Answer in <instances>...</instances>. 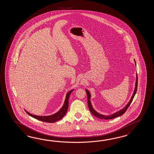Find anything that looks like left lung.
I'll return each mask as SVG.
<instances>
[{
	"label": "left lung",
	"mask_w": 154,
	"mask_h": 154,
	"mask_svg": "<svg viewBox=\"0 0 154 154\" xmlns=\"http://www.w3.org/2000/svg\"><path fill=\"white\" fill-rule=\"evenodd\" d=\"M134 62L135 63V65H136V62L134 60ZM137 76H136V82H135V89H134V92H133V94L132 95L131 97L130 101L128 102V104L126 105L125 106V107L123 108H122L121 110L115 113L114 114L111 115H109V116H105V115H101V114H99L98 113H97V112L95 111V109L93 108L92 106L91 103L90 101V98H91V95H90V92L88 91V90H87L86 89L85 90L86 92V94H87V96H88V107L89 109H90V111L91 112L92 115L94 116H95V117H97V118H100V119H113V118H116L117 117L119 116H121L122 115H123L125 113V111L127 110L129 106L131 105V102L133 101V98H134L135 95L137 92Z\"/></svg>",
	"instance_id": "1"
}]
</instances>
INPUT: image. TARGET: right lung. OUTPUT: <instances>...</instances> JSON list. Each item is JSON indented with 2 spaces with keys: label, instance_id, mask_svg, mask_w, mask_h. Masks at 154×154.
<instances>
[{
  "label": "right lung",
  "instance_id": "obj_1",
  "mask_svg": "<svg viewBox=\"0 0 154 154\" xmlns=\"http://www.w3.org/2000/svg\"><path fill=\"white\" fill-rule=\"evenodd\" d=\"M73 90H72L66 94V100H65V101H64L62 107L59 110V111L57 112L54 115L48 116H38L32 115V114L29 113V112L26 111V110H25V111L31 117L37 119L38 120H39L41 121L45 122H48V123H54L55 122L58 121L60 119H61L64 116V115H66V112L68 111V108L69 106V96Z\"/></svg>",
  "mask_w": 154,
  "mask_h": 154
}]
</instances>
